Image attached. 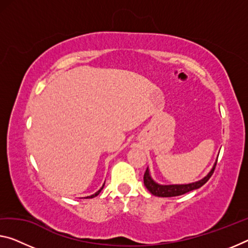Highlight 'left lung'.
<instances>
[{
    "instance_id": "8db88e82",
    "label": "left lung",
    "mask_w": 248,
    "mask_h": 248,
    "mask_svg": "<svg viewBox=\"0 0 248 248\" xmlns=\"http://www.w3.org/2000/svg\"><path fill=\"white\" fill-rule=\"evenodd\" d=\"M215 167H216V163L211 172H209L207 176H205L203 180L195 183H190V184H185V185H159L152 180L150 172H148V169H146L145 173H144V185H145L146 188L155 196H159V197L180 196V195H183V194L188 193L190 190L197 189L200 188L201 186H203L205 183L211 178V176L215 170Z\"/></svg>"
}]
</instances>
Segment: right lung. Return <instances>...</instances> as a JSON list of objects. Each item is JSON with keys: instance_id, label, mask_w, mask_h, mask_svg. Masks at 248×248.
I'll return each instance as SVG.
<instances>
[{"instance_id": "right-lung-1", "label": "right lung", "mask_w": 248, "mask_h": 248, "mask_svg": "<svg viewBox=\"0 0 248 248\" xmlns=\"http://www.w3.org/2000/svg\"><path fill=\"white\" fill-rule=\"evenodd\" d=\"M103 187H104V185H103V186H102V187H101V189H98L96 193H95V194H93V195H91V196H87V197H86V199H93V197H95V196H97V195H98V194H100V193H101V190L103 189Z\"/></svg>"}]
</instances>
